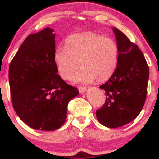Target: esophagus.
Wrapping results in <instances>:
<instances>
[{"label": "esophagus", "mask_w": 159, "mask_h": 159, "mask_svg": "<svg viewBox=\"0 0 159 159\" xmlns=\"http://www.w3.org/2000/svg\"><path fill=\"white\" fill-rule=\"evenodd\" d=\"M78 88V90H79L80 93H84L86 90H87V87H84V86H79Z\"/></svg>", "instance_id": "1"}]
</instances>
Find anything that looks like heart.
Instances as JSON below:
<instances>
[{
    "mask_svg": "<svg viewBox=\"0 0 159 159\" xmlns=\"http://www.w3.org/2000/svg\"><path fill=\"white\" fill-rule=\"evenodd\" d=\"M118 57L119 47L116 42L93 32L69 36L65 47H57L54 53L57 69L63 79H70L80 66L81 69L74 81L85 84L111 78L116 70Z\"/></svg>",
    "mask_w": 159,
    "mask_h": 159,
    "instance_id": "obj_1",
    "label": "heart"
}]
</instances>
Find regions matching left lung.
I'll list each match as a JSON object with an SVG mask.
<instances>
[{
	"label": "left lung",
	"mask_w": 159,
	"mask_h": 159,
	"mask_svg": "<svg viewBox=\"0 0 159 159\" xmlns=\"http://www.w3.org/2000/svg\"><path fill=\"white\" fill-rule=\"evenodd\" d=\"M119 47L116 69L106 83L100 86L105 91L106 101L96 111L100 123L118 128L134 120L143 108L147 93L149 66L138 45L123 32L113 28Z\"/></svg>",
	"instance_id": "obj_1"
}]
</instances>
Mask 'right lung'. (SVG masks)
<instances>
[{"label":"right lung","instance_id":"add662e5","mask_svg":"<svg viewBox=\"0 0 159 159\" xmlns=\"http://www.w3.org/2000/svg\"><path fill=\"white\" fill-rule=\"evenodd\" d=\"M53 32L46 27L29 35L9 67L14 110L24 123L40 131L61 128L66 120L69 101L79 94L57 74Z\"/></svg>","mask_w":159,"mask_h":159}]
</instances>
